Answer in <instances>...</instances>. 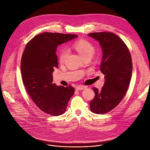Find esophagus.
Masks as SVG:
<instances>
[{
    "label": "esophagus",
    "mask_w": 150,
    "mask_h": 150,
    "mask_svg": "<svg viewBox=\"0 0 150 150\" xmlns=\"http://www.w3.org/2000/svg\"><path fill=\"white\" fill-rule=\"evenodd\" d=\"M87 88V86H83V85H79V86H78L76 88V90H83V89H84L85 88Z\"/></svg>",
    "instance_id": "34e87169"
}]
</instances>
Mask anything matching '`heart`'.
<instances>
[{"mask_svg": "<svg viewBox=\"0 0 150 150\" xmlns=\"http://www.w3.org/2000/svg\"><path fill=\"white\" fill-rule=\"evenodd\" d=\"M73 47L76 51L80 54L83 58L86 57H91L94 53V47L93 45L85 39H79L73 44ZM68 56V51L67 49L63 48L59 52L58 59L61 63L64 62Z\"/></svg>", "mask_w": 150, "mask_h": 150, "instance_id": "b5f03b06", "label": "heart"}]
</instances>
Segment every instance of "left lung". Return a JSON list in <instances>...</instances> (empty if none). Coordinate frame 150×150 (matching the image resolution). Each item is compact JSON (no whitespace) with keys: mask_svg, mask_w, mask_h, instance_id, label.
<instances>
[{"mask_svg":"<svg viewBox=\"0 0 150 150\" xmlns=\"http://www.w3.org/2000/svg\"><path fill=\"white\" fill-rule=\"evenodd\" d=\"M88 35L98 40L102 47L100 71L105 78L100 91L93 88L95 96L90 102V110L105 114L118 105L126 93L132 75V60L128 47L116 34L101 32Z\"/></svg>","mask_w":150,"mask_h":150,"instance_id":"obj_1","label":"left lung"}]
</instances>
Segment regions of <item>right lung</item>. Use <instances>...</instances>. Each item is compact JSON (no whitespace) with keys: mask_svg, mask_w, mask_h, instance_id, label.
<instances>
[{"mask_svg":"<svg viewBox=\"0 0 150 150\" xmlns=\"http://www.w3.org/2000/svg\"><path fill=\"white\" fill-rule=\"evenodd\" d=\"M76 34L43 33L30 40L22 54V82L30 98L40 110L52 116L63 114L74 93L71 86L52 83V73L58 68L57 47L74 39Z\"/></svg>","mask_w":150,"mask_h":150,"instance_id":"add662e5","label":"right lung"}]
</instances>
